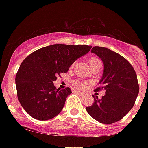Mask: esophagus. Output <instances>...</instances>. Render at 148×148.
<instances>
[{
	"label": "esophagus",
	"instance_id": "obj_1",
	"mask_svg": "<svg viewBox=\"0 0 148 148\" xmlns=\"http://www.w3.org/2000/svg\"><path fill=\"white\" fill-rule=\"evenodd\" d=\"M74 92H77V94H79L80 95H84V93L81 92V91H79V90H74Z\"/></svg>",
	"mask_w": 148,
	"mask_h": 148
}]
</instances>
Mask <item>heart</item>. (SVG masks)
I'll list each match as a JSON object with an SVG mask.
<instances>
[{
    "label": "heart",
    "instance_id": "heart-1",
    "mask_svg": "<svg viewBox=\"0 0 148 148\" xmlns=\"http://www.w3.org/2000/svg\"><path fill=\"white\" fill-rule=\"evenodd\" d=\"M88 63H89V64L91 67V68L96 67V66H98V65H101V60L99 58H96V57H90L88 59ZM73 66H74V64L72 65L71 67H73ZM74 87H76L78 89H84L86 88L85 84L82 83L81 81H74Z\"/></svg>",
    "mask_w": 148,
    "mask_h": 148
}]
</instances>
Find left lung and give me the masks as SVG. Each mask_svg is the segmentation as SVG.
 I'll return each mask as SVG.
<instances>
[{"mask_svg":"<svg viewBox=\"0 0 148 148\" xmlns=\"http://www.w3.org/2000/svg\"><path fill=\"white\" fill-rule=\"evenodd\" d=\"M91 52L103 63V73L100 87L95 91L103 90L100 100L93 95L95 102L86 110L91 117L102 124H113L121 120L134 105L139 93L136 72L127 59L108 48L95 46Z\"/></svg>","mask_w":148,"mask_h":148,"instance_id":"8db88e82","label":"left lung"}]
</instances>
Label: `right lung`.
Here are the masks:
<instances>
[{
	"label": "right lung",
	"mask_w": 148,
	"mask_h": 148,
	"mask_svg": "<svg viewBox=\"0 0 148 148\" xmlns=\"http://www.w3.org/2000/svg\"><path fill=\"white\" fill-rule=\"evenodd\" d=\"M90 49L88 45H52L37 50L23 60L15 83L18 100L30 116L47 121L62 110L71 90L57 89L53 81Z\"/></svg>",
	"instance_id": "add662e5"
}]
</instances>
